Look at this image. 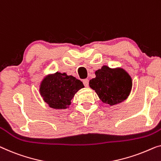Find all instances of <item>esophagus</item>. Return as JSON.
Returning a JSON list of instances; mask_svg holds the SVG:
<instances>
[{
    "label": "esophagus",
    "instance_id": "obj_1",
    "mask_svg": "<svg viewBox=\"0 0 161 161\" xmlns=\"http://www.w3.org/2000/svg\"><path fill=\"white\" fill-rule=\"evenodd\" d=\"M83 84L85 87H88L89 86V80H83Z\"/></svg>",
    "mask_w": 161,
    "mask_h": 161
}]
</instances>
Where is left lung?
<instances>
[{"label":"left lung","instance_id":"1","mask_svg":"<svg viewBox=\"0 0 161 161\" xmlns=\"http://www.w3.org/2000/svg\"><path fill=\"white\" fill-rule=\"evenodd\" d=\"M95 75L90 81V87L105 103L117 104L129 96L132 82L124 69H111L104 66L95 71Z\"/></svg>","mask_w":161,"mask_h":161}]
</instances>
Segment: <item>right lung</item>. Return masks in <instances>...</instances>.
<instances>
[{"mask_svg":"<svg viewBox=\"0 0 161 161\" xmlns=\"http://www.w3.org/2000/svg\"><path fill=\"white\" fill-rule=\"evenodd\" d=\"M84 87L82 82L72 76L56 72L45 78L40 85V95L50 107L66 108L75 93Z\"/></svg>","mask_w":161,"mask_h":161,"instance_id":"1","label":"right lung"}]
</instances>
